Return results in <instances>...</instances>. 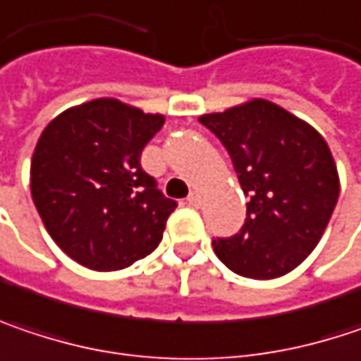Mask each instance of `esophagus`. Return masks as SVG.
I'll return each mask as SVG.
<instances>
[{"instance_id": "obj_1", "label": "esophagus", "mask_w": 361, "mask_h": 361, "mask_svg": "<svg viewBox=\"0 0 361 361\" xmlns=\"http://www.w3.org/2000/svg\"><path fill=\"white\" fill-rule=\"evenodd\" d=\"M188 204L194 207V209H200L202 207V194L200 192H190L188 196Z\"/></svg>"}]
</instances>
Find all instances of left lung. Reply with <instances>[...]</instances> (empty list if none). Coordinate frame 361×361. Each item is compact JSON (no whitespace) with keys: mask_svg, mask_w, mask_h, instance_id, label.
<instances>
[{"mask_svg":"<svg viewBox=\"0 0 361 361\" xmlns=\"http://www.w3.org/2000/svg\"><path fill=\"white\" fill-rule=\"evenodd\" d=\"M227 148L247 202L240 233L213 242L233 273L275 279L300 267L320 242L339 198L326 140L304 119L267 99L200 115Z\"/></svg>","mask_w":361,"mask_h":361,"instance_id":"obj_1","label":"left lung"}]
</instances>
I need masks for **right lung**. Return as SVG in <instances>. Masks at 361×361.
I'll return each instance as SVG.
<instances>
[{
	"label": "right lung",
	"instance_id": "right-lung-1",
	"mask_svg": "<svg viewBox=\"0 0 361 361\" xmlns=\"http://www.w3.org/2000/svg\"><path fill=\"white\" fill-rule=\"evenodd\" d=\"M117 99L70 107L43 130L30 163V194L53 242L92 271H119L159 246L176 211L140 165L163 128Z\"/></svg>",
	"mask_w": 361,
	"mask_h": 361
}]
</instances>
